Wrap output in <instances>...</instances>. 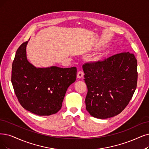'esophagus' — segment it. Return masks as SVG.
Wrapping results in <instances>:
<instances>
[{
  "mask_svg": "<svg viewBox=\"0 0 149 149\" xmlns=\"http://www.w3.org/2000/svg\"><path fill=\"white\" fill-rule=\"evenodd\" d=\"M83 76H84V73H83V71H78V73H77V78L79 79L82 78Z\"/></svg>",
  "mask_w": 149,
  "mask_h": 149,
  "instance_id": "esophagus-1",
  "label": "esophagus"
}]
</instances>
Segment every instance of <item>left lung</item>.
<instances>
[{
    "label": "left lung",
    "mask_w": 149,
    "mask_h": 149,
    "mask_svg": "<svg viewBox=\"0 0 149 149\" xmlns=\"http://www.w3.org/2000/svg\"><path fill=\"white\" fill-rule=\"evenodd\" d=\"M87 87L86 109L92 116L104 119L126 108L137 86V60L129 52L82 66Z\"/></svg>",
    "instance_id": "left-lung-1"
}]
</instances>
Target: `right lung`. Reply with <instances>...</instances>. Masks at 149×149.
Masks as SVG:
<instances>
[{
	"mask_svg": "<svg viewBox=\"0 0 149 149\" xmlns=\"http://www.w3.org/2000/svg\"><path fill=\"white\" fill-rule=\"evenodd\" d=\"M28 41L17 49L12 64L11 82L19 103L38 116H50L61 109L68 87L76 81L75 67L37 68L26 55Z\"/></svg>",
	"mask_w": 149,
	"mask_h": 149,
	"instance_id": "add662e5",
	"label": "right lung"
}]
</instances>
